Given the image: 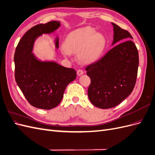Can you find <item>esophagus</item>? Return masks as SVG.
Here are the masks:
<instances>
[{"instance_id": "obj_1", "label": "esophagus", "mask_w": 155, "mask_h": 155, "mask_svg": "<svg viewBox=\"0 0 155 155\" xmlns=\"http://www.w3.org/2000/svg\"><path fill=\"white\" fill-rule=\"evenodd\" d=\"M83 73H84V72L82 70H81V69H79V70H78V71H77V74L79 76H81L82 74H83Z\"/></svg>"}]
</instances>
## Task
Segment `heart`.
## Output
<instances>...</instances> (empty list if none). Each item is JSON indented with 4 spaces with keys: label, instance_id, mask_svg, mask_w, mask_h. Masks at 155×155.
Returning a JSON list of instances; mask_svg holds the SVG:
<instances>
[{
    "label": "heart",
    "instance_id": "obj_1",
    "mask_svg": "<svg viewBox=\"0 0 155 155\" xmlns=\"http://www.w3.org/2000/svg\"><path fill=\"white\" fill-rule=\"evenodd\" d=\"M106 45V40L101 33L87 26L75 30L67 36L63 44L64 54L76 53L79 61L90 63L100 57Z\"/></svg>",
    "mask_w": 155,
    "mask_h": 155
}]
</instances>
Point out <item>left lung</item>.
Instances as JSON below:
<instances>
[{
	"mask_svg": "<svg viewBox=\"0 0 155 155\" xmlns=\"http://www.w3.org/2000/svg\"><path fill=\"white\" fill-rule=\"evenodd\" d=\"M113 48L86 67L91 78L88 96L100 109L114 107L128 97L135 86L139 63L138 51L130 33L112 22Z\"/></svg>",
	"mask_w": 155,
	"mask_h": 155,
	"instance_id": "obj_1",
	"label": "left lung"
}]
</instances>
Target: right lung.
<instances>
[{"mask_svg":"<svg viewBox=\"0 0 155 155\" xmlns=\"http://www.w3.org/2000/svg\"><path fill=\"white\" fill-rule=\"evenodd\" d=\"M59 21L37 25L28 30L18 42L14 55L16 83L30 104L49 110L62 100L67 86L76 78V71L54 61H41L32 53L35 39L59 28ZM59 48V38L55 39Z\"/></svg>","mask_w":155,"mask_h":155,"instance_id":"1","label":"right lung"}]
</instances>
